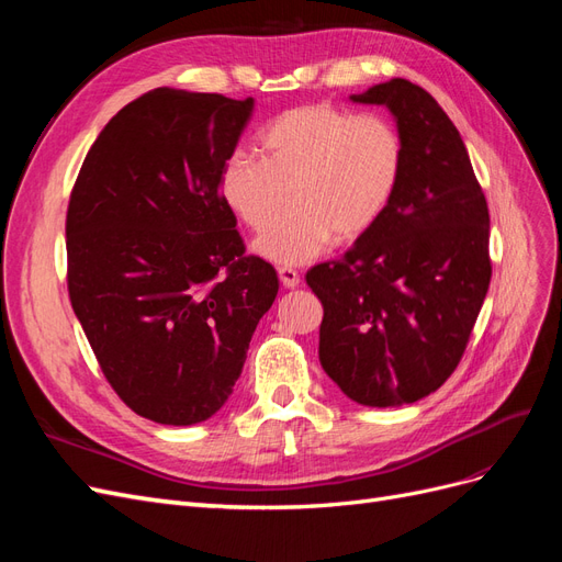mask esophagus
I'll return each mask as SVG.
<instances>
[{"label": "esophagus", "instance_id": "1", "mask_svg": "<svg viewBox=\"0 0 562 562\" xmlns=\"http://www.w3.org/2000/svg\"><path fill=\"white\" fill-rule=\"evenodd\" d=\"M279 279L285 288H297L300 285V274H297V269H293V267H281Z\"/></svg>", "mask_w": 562, "mask_h": 562}]
</instances>
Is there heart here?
Here are the masks:
<instances>
[{
    "mask_svg": "<svg viewBox=\"0 0 562 562\" xmlns=\"http://www.w3.org/2000/svg\"><path fill=\"white\" fill-rule=\"evenodd\" d=\"M262 159L236 149L220 173V194L250 229H265L284 205L296 203L255 241L277 265L307 262L328 241L356 239L378 223L403 173V140L380 114L304 105L271 119L260 135Z\"/></svg>",
    "mask_w": 562,
    "mask_h": 562,
    "instance_id": "heart-1",
    "label": "heart"
}]
</instances>
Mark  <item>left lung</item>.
<instances>
[{
  "label": "left lung",
  "mask_w": 562,
  "mask_h": 562,
  "mask_svg": "<svg viewBox=\"0 0 562 562\" xmlns=\"http://www.w3.org/2000/svg\"><path fill=\"white\" fill-rule=\"evenodd\" d=\"M351 103L384 105L403 140L394 199L345 258L307 271L323 304L318 361L351 401L398 407L429 396L462 359L490 288V213L462 135L407 79Z\"/></svg>",
  "instance_id": "left-lung-1"
}]
</instances>
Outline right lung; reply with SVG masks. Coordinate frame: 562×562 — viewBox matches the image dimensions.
<instances>
[{"instance_id":"right-lung-1","label":"right lung","mask_w":562,"mask_h":562,"mask_svg":"<svg viewBox=\"0 0 562 562\" xmlns=\"http://www.w3.org/2000/svg\"><path fill=\"white\" fill-rule=\"evenodd\" d=\"M252 108L143 93L100 131L67 206L72 310L119 398L157 424L190 427L225 405L279 293L220 194Z\"/></svg>"}]
</instances>
